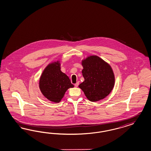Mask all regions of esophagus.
<instances>
[{
  "label": "esophagus",
  "instance_id": "obj_1",
  "mask_svg": "<svg viewBox=\"0 0 151 151\" xmlns=\"http://www.w3.org/2000/svg\"><path fill=\"white\" fill-rule=\"evenodd\" d=\"M78 85H79V83H78V82H77L75 84V87H78Z\"/></svg>",
  "mask_w": 151,
  "mask_h": 151
}]
</instances>
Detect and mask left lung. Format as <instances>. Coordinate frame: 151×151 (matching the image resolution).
Returning a JSON list of instances; mask_svg holds the SVG:
<instances>
[{
	"instance_id": "1",
	"label": "left lung",
	"mask_w": 151,
	"mask_h": 151,
	"mask_svg": "<svg viewBox=\"0 0 151 151\" xmlns=\"http://www.w3.org/2000/svg\"><path fill=\"white\" fill-rule=\"evenodd\" d=\"M84 81L78 87L91 101L107 96L114 85V75L109 64L96 56H91L82 61Z\"/></svg>"
}]
</instances>
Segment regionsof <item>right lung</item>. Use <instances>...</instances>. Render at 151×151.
Listing matches in <instances>:
<instances>
[{
  "label": "right lung",
  "instance_id": "1",
  "mask_svg": "<svg viewBox=\"0 0 151 151\" xmlns=\"http://www.w3.org/2000/svg\"><path fill=\"white\" fill-rule=\"evenodd\" d=\"M39 86L43 95L49 100L59 103L68 88H73L68 76L61 71L59 62L49 64L42 74Z\"/></svg>",
  "mask_w": 151,
  "mask_h": 151
}]
</instances>
